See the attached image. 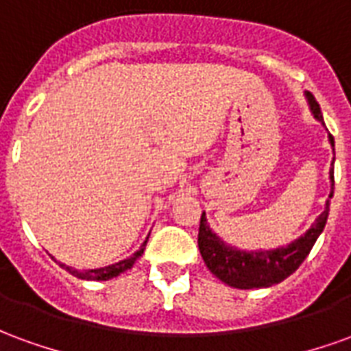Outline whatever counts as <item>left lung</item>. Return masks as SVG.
<instances>
[{"label":"left lung","instance_id":"1","mask_svg":"<svg viewBox=\"0 0 351 351\" xmlns=\"http://www.w3.org/2000/svg\"><path fill=\"white\" fill-rule=\"evenodd\" d=\"M304 97L308 101L310 112L314 114L317 122L324 123L322 108L314 99V95L310 92H304ZM329 143L335 152V138L331 135H329ZM329 180H331L329 197H332V191H335V167L332 165L329 169ZM327 216H329V199L325 201L324 213L317 216L316 221L299 239H295L286 246H278V248H271V250H241V248L223 243L210 229L208 221H206V214L203 213L201 223H199V252H201L208 271L223 284L237 287V289L269 287L272 284H280L282 280H286L291 272L299 269V265L306 259L312 250L317 237L322 235L325 223H327Z\"/></svg>","mask_w":351,"mask_h":351}]
</instances>
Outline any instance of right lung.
<instances>
[{"label":"right lung","instance_id":"1","mask_svg":"<svg viewBox=\"0 0 351 351\" xmlns=\"http://www.w3.org/2000/svg\"><path fill=\"white\" fill-rule=\"evenodd\" d=\"M146 243H148V239H146L145 243L141 244V248H138V250L135 252V254H133L131 258L122 259V261H118V263H114V265H107V267H99V269H88V271H77V269H73V267H69V265H64V263H62V267H64L67 272H71L73 276H77V278H82V280H110V278H116L118 274H122L123 271L131 269V267H133V263H135V261H137V259L143 256Z\"/></svg>","mask_w":351,"mask_h":351}]
</instances>
